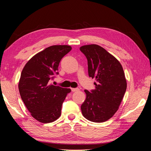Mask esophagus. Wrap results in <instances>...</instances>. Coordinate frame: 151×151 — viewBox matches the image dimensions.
I'll return each instance as SVG.
<instances>
[{"label":"esophagus","instance_id":"34e87169","mask_svg":"<svg viewBox=\"0 0 151 151\" xmlns=\"http://www.w3.org/2000/svg\"><path fill=\"white\" fill-rule=\"evenodd\" d=\"M71 90H72V91H78L79 90V89L78 88H71Z\"/></svg>","mask_w":151,"mask_h":151}]
</instances>
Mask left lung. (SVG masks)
<instances>
[{
	"label": "left lung",
	"mask_w": 151,
	"mask_h": 151,
	"mask_svg": "<svg viewBox=\"0 0 151 151\" xmlns=\"http://www.w3.org/2000/svg\"><path fill=\"white\" fill-rule=\"evenodd\" d=\"M88 60V75L95 78V90H85L86 98L81 105L87 120L103 122L116 113L124 96L127 82L122 65L117 59L97 44L80 48Z\"/></svg>",
	"instance_id": "1"
}]
</instances>
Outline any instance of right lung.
I'll return each instance as SVG.
<instances>
[{"label": "right lung", "instance_id": "1", "mask_svg": "<svg viewBox=\"0 0 151 151\" xmlns=\"http://www.w3.org/2000/svg\"><path fill=\"white\" fill-rule=\"evenodd\" d=\"M72 48L67 45L48 47L31 58L23 67L18 84L20 96L31 116L50 123L61 115L62 104L71 90L50 84L58 74L61 60Z\"/></svg>", "mask_w": 151, "mask_h": 151}]
</instances>
